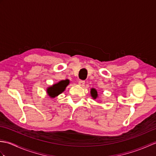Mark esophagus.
I'll list each match as a JSON object with an SVG mask.
<instances>
[{
  "instance_id": "esophagus-1",
  "label": "esophagus",
  "mask_w": 156,
  "mask_h": 156,
  "mask_svg": "<svg viewBox=\"0 0 156 156\" xmlns=\"http://www.w3.org/2000/svg\"><path fill=\"white\" fill-rule=\"evenodd\" d=\"M85 84V81L84 80H80L78 81V84L80 85V86H84Z\"/></svg>"
}]
</instances>
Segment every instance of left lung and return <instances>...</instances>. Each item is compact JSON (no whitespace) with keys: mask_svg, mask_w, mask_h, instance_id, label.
<instances>
[{"mask_svg":"<svg viewBox=\"0 0 156 156\" xmlns=\"http://www.w3.org/2000/svg\"><path fill=\"white\" fill-rule=\"evenodd\" d=\"M91 95L93 98H97V91L94 88L91 89Z\"/></svg>","mask_w":156,"mask_h":156,"instance_id":"obj_1","label":"left lung"}]
</instances>
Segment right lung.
Segmentation results:
<instances>
[{
	"instance_id": "obj_1",
	"label": "right lung",
	"mask_w": 156,
	"mask_h": 156,
	"mask_svg": "<svg viewBox=\"0 0 156 156\" xmlns=\"http://www.w3.org/2000/svg\"><path fill=\"white\" fill-rule=\"evenodd\" d=\"M69 84V80H62L58 82V84L53 85L48 89V93L51 97H55L56 96L61 94L63 91H64L66 87Z\"/></svg>"
}]
</instances>
